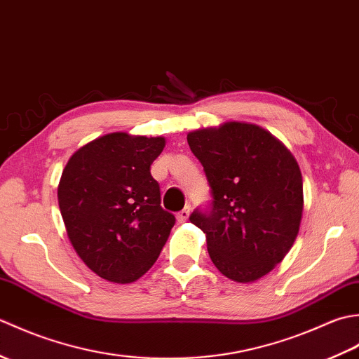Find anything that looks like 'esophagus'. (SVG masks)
<instances>
[{
  "label": "esophagus",
  "instance_id": "esophagus-1",
  "mask_svg": "<svg viewBox=\"0 0 359 359\" xmlns=\"http://www.w3.org/2000/svg\"><path fill=\"white\" fill-rule=\"evenodd\" d=\"M189 215H191V207H185L184 210L177 212V220L179 222H185V220H188Z\"/></svg>",
  "mask_w": 359,
  "mask_h": 359
}]
</instances>
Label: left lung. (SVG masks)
Here are the masks:
<instances>
[{"label": "left lung", "mask_w": 359, "mask_h": 359, "mask_svg": "<svg viewBox=\"0 0 359 359\" xmlns=\"http://www.w3.org/2000/svg\"><path fill=\"white\" fill-rule=\"evenodd\" d=\"M211 187L210 211L189 220L207 238L216 269L253 282L293 247L304 210L302 174L292 152L264 128L226 121L188 134Z\"/></svg>", "instance_id": "left-lung-1"}]
</instances>
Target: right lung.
<instances>
[{
	"label": "right lung",
	"mask_w": 359,
	"mask_h": 359,
	"mask_svg": "<svg viewBox=\"0 0 359 359\" xmlns=\"http://www.w3.org/2000/svg\"><path fill=\"white\" fill-rule=\"evenodd\" d=\"M163 137L111 133L71 156L58 205L74 250L98 276L129 284L147 273L175 224L160 207L151 165Z\"/></svg>",
	"instance_id": "obj_1"
}]
</instances>
